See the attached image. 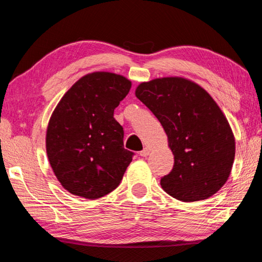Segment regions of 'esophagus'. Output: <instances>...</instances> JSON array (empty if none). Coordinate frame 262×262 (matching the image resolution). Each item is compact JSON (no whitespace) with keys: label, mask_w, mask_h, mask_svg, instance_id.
Listing matches in <instances>:
<instances>
[{"label":"esophagus","mask_w":262,"mask_h":262,"mask_svg":"<svg viewBox=\"0 0 262 262\" xmlns=\"http://www.w3.org/2000/svg\"><path fill=\"white\" fill-rule=\"evenodd\" d=\"M141 157H144V158H146V157H148L149 155V149L147 148V147H145L143 150H141V152L139 153Z\"/></svg>","instance_id":"obj_1"}]
</instances>
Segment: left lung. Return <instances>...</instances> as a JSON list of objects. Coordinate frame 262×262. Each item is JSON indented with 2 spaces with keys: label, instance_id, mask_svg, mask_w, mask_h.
Here are the masks:
<instances>
[{
  "label": "left lung",
  "instance_id": "left-lung-1",
  "mask_svg": "<svg viewBox=\"0 0 262 262\" xmlns=\"http://www.w3.org/2000/svg\"><path fill=\"white\" fill-rule=\"evenodd\" d=\"M136 96L163 126L175 158L162 189L183 203L208 199L226 184L236 153L227 117L207 91L183 77L155 78Z\"/></svg>",
  "mask_w": 262,
  "mask_h": 262
}]
</instances>
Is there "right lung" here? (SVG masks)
<instances>
[{
  "instance_id": "obj_1",
  "label": "right lung",
  "mask_w": 262,
  "mask_h": 262,
  "mask_svg": "<svg viewBox=\"0 0 262 262\" xmlns=\"http://www.w3.org/2000/svg\"><path fill=\"white\" fill-rule=\"evenodd\" d=\"M131 89L122 75L82 76L55 107L46 132L50 167L71 194L98 199L114 191L132 161L114 110Z\"/></svg>"
}]
</instances>
